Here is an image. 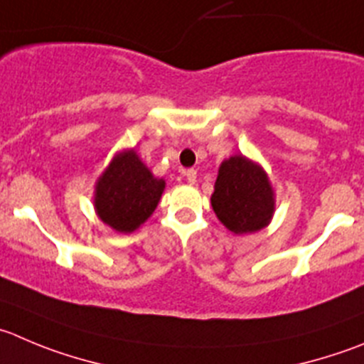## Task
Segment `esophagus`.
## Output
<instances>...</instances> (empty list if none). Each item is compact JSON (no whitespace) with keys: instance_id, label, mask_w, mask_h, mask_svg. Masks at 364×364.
Wrapping results in <instances>:
<instances>
[{"instance_id":"esophagus-1","label":"esophagus","mask_w":364,"mask_h":364,"mask_svg":"<svg viewBox=\"0 0 364 364\" xmlns=\"http://www.w3.org/2000/svg\"><path fill=\"white\" fill-rule=\"evenodd\" d=\"M186 178H188L189 184H195V182H196V169H188V171H186Z\"/></svg>"}]
</instances>
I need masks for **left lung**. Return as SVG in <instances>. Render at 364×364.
Here are the masks:
<instances>
[{"label": "left lung", "instance_id": "left-lung-1", "mask_svg": "<svg viewBox=\"0 0 364 364\" xmlns=\"http://www.w3.org/2000/svg\"><path fill=\"white\" fill-rule=\"evenodd\" d=\"M210 203L218 220L234 234L266 227L273 214V191L261 166L234 155L220 166Z\"/></svg>", "mask_w": 364, "mask_h": 364}]
</instances>
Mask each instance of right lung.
Here are the masks:
<instances>
[{
  "label": "right lung",
  "instance_id": "add662e5",
  "mask_svg": "<svg viewBox=\"0 0 364 364\" xmlns=\"http://www.w3.org/2000/svg\"><path fill=\"white\" fill-rule=\"evenodd\" d=\"M164 191L136 151L117 155L96 184L95 207L103 223L117 232H134L151 216Z\"/></svg>",
  "mask_w": 364,
  "mask_h": 364
}]
</instances>
